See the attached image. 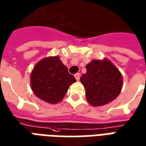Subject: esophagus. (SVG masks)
Masks as SVG:
<instances>
[{"label": "esophagus", "instance_id": "obj_1", "mask_svg": "<svg viewBox=\"0 0 146 146\" xmlns=\"http://www.w3.org/2000/svg\"><path fill=\"white\" fill-rule=\"evenodd\" d=\"M74 76H75V78H76V80H79L80 77V73H76V74L74 75Z\"/></svg>", "mask_w": 146, "mask_h": 146}]
</instances>
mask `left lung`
<instances>
[{"label":"left lung","instance_id":"left-lung-1","mask_svg":"<svg viewBox=\"0 0 146 146\" xmlns=\"http://www.w3.org/2000/svg\"><path fill=\"white\" fill-rule=\"evenodd\" d=\"M86 69L87 73L80 77V82L92 106H104L119 95L123 86L122 76L110 61L92 60Z\"/></svg>","mask_w":146,"mask_h":146}]
</instances>
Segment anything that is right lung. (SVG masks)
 Listing matches in <instances>:
<instances>
[{"label": "right lung", "instance_id": "1", "mask_svg": "<svg viewBox=\"0 0 146 146\" xmlns=\"http://www.w3.org/2000/svg\"><path fill=\"white\" fill-rule=\"evenodd\" d=\"M76 81L58 56L48 57L33 68L30 84L33 93L41 100L55 104L66 94L70 86Z\"/></svg>", "mask_w": 146, "mask_h": 146}]
</instances>
